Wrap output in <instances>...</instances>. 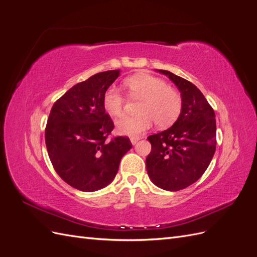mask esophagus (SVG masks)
Listing matches in <instances>:
<instances>
[{
  "instance_id": "34e87169",
  "label": "esophagus",
  "mask_w": 257,
  "mask_h": 257,
  "mask_svg": "<svg viewBox=\"0 0 257 257\" xmlns=\"http://www.w3.org/2000/svg\"><path fill=\"white\" fill-rule=\"evenodd\" d=\"M139 139H141L139 137H131V143H132V145L135 146V145L138 143Z\"/></svg>"
}]
</instances>
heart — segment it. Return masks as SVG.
<instances>
[{
	"label": "heart",
	"mask_w": 257,
	"mask_h": 257,
	"mask_svg": "<svg viewBox=\"0 0 257 257\" xmlns=\"http://www.w3.org/2000/svg\"><path fill=\"white\" fill-rule=\"evenodd\" d=\"M123 83L131 97L142 99V103L138 107V115L125 116L116 121V131L120 134L137 136L149 130L154 122L160 128H166L180 115L182 98L163 79L141 73L128 77ZM124 103L125 100L118 89L111 87L105 92L103 106L110 115L121 116Z\"/></svg>",
	"instance_id": "heart-1"
}]
</instances>
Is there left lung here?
<instances>
[{"instance_id":"left-lung-1","label":"left lung","mask_w":257,"mask_h":257,"mask_svg":"<svg viewBox=\"0 0 257 257\" xmlns=\"http://www.w3.org/2000/svg\"><path fill=\"white\" fill-rule=\"evenodd\" d=\"M180 91L181 112L169 128L148 137L151 152L146 159L151 181L166 191H180L196 182L211 162L216 146L212 107L195 84L164 69Z\"/></svg>"}]
</instances>
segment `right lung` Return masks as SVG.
<instances>
[{
	"label": "right lung",
	"instance_id": "obj_1",
	"mask_svg": "<svg viewBox=\"0 0 257 257\" xmlns=\"http://www.w3.org/2000/svg\"><path fill=\"white\" fill-rule=\"evenodd\" d=\"M120 72L91 76L75 84L51 108L45 132L49 159L58 175L82 192H94L111 183L121 159L132 148L127 137L106 141L114 125L103 97Z\"/></svg>",
	"mask_w": 257,
	"mask_h": 257
}]
</instances>
